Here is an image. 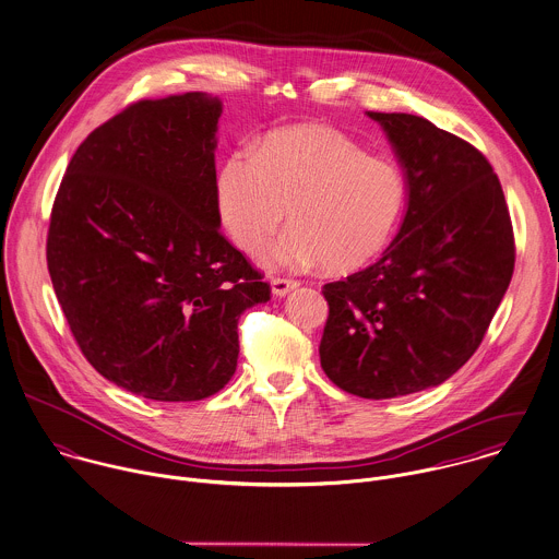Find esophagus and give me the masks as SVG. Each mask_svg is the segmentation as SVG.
<instances>
[{
	"label": "esophagus",
	"mask_w": 559,
	"mask_h": 559,
	"mask_svg": "<svg viewBox=\"0 0 559 559\" xmlns=\"http://www.w3.org/2000/svg\"><path fill=\"white\" fill-rule=\"evenodd\" d=\"M296 287H298V281H294V278H272V294L274 296H287Z\"/></svg>",
	"instance_id": "esophagus-1"
}]
</instances>
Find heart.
I'll use <instances>...</instances> for the list:
<instances>
[{"mask_svg":"<svg viewBox=\"0 0 559 559\" xmlns=\"http://www.w3.org/2000/svg\"><path fill=\"white\" fill-rule=\"evenodd\" d=\"M224 230L237 248H267L272 267L318 263L333 274L373 261L402 221L408 181L402 166L365 148L335 127L309 122L267 133L254 151L224 159L216 183Z\"/></svg>","mask_w":559,"mask_h":559,"instance_id":"obj_1","label":"heart"}]
</instances>
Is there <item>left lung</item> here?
Segmentation results:
<instances>
[{
	"label": "left lung",
	"instance_id": "obj_1",
	"mask_svg": "<svg viewBox=\"0 0 559 559\" xmlns=\"http://www.w3.org/2000/svg\"><path fill=\"white\" fill-rule=\"evenodd\" d=\"M406 168L408 212L384 254L326 283L320 360L338 389L389 400L445 382L479 347L516 259L490 162L415 114L367 112Z\"/></svg>",
	"mask_w": 559,
	"mask_h": 559
}]
</instances>
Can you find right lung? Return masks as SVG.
Masks as SVG:
<instances>
[{
	"instance_id": "1",
	"label": "right lung",
	"mask_w": 559,
	"mask_h": 559,
	"mask_svg": "<svg viewBox=\"0 0 559 559\" xmlns=\"http://www.w3.org/2000/svg\"><path fill=\"white\" fill-rule=\"evenodd\" d=\"M203 93L140 99L99 124L58 188L47 267L86 360L155 402H197L237 367L239 316L270 283L221 233Z\"/></svg>"
}]
</instances>
